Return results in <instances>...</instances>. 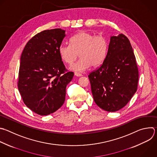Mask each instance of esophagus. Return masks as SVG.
<instances>
[{"label": "esophagus", "instance_id": "obj_1", "mask_svg": "<svg viewBox=\"0 0 157 157\" xmlns=\"http://www.w3.org/2000/svg\"><path fill=\"white\" fill-rule=\"evenodd\" d=\"M75 75L76 76H81L82 75L78 72H75Z\"/></svg>", "mask_w": 157, "mask_h": 157}]
</instances>
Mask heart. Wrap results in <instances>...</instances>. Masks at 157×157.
Here are the masks:
<instances>
[{
    "instance_id": "b5f03b06",
    "label": "heart",
    "mask_w": 157,
    "mask_h": 157,
    "mask_svg": "<svg viewBox=\"0 0 157 157\" xmlns=\"http://www.w3.org/2000/svg\"><path fill=\"white\" fill-rule=\"evenodd\" d=\"M70 43L62 44L59 52L62 60L68 65L72 64L79 54L81 59L71 67L74 71H84L90 66L99 67L107 57L109 42L101 34L80 31L71 37Z\"/></svg>"
}]
</instances>
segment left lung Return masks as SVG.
I'll list each match as a JSON object with an SVG mask.
<instances>
[{
	"instance_id": "left-lung-1",
	"label": "left lung",
	"mask_w": 157,
	"mask_h": 157,
	"mask_svg": "<svg viewBox=\"0 0 157 157\" xmlns=\"http://www.w3.org/2000/svg\"><path fill=\"white\" fill-rule=\"evenodd\" d=\"M88 77L94 101L100 109L113 112L129 102L137 89L139 71L125 35L111 37L105 60Z\"/></svg>"
}]
</instances>
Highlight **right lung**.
Segmentation results:
<instances>
[{"instance_id":"add662e5","label":"right lung","mask_w":157,"mask_h":157,"mask_svg":"<svg viewBox=\"0 0 157 157\" xmlns=\"http://www.w3.org/2000/svg\"><path fill=\"white\" fill-rule=\"evenodd\" d=\"M65 36L60 28L42 31L27 42L22 52L18 90L25 105L39 115H48L62 106L67 86L74 76L59 52Z\"/></svg>"}]
</instances>
